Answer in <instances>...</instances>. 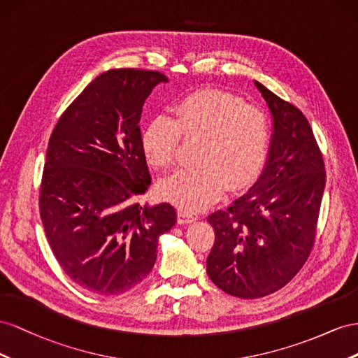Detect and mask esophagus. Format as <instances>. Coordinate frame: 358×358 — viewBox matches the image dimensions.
<instances>
[{"instance_id": "34e87169", "label": "esophagus", "mask_w": 358, "mask_h": 358, "mask_svg": "<svg viewBox=\"0 0 358 358\" xmlns=\"http://www.w3.org/2000/svg\"><path fill=\"white\" fill-rule=\"evenodd\" d=\"M196 220H198V216H195V214H192V213L185 211V210L178 211V223L185 224V223H193Z\"/></svg>"}]
</instances>
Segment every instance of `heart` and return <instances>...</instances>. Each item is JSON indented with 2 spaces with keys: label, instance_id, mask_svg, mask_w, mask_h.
Instances as JSON below:
<instances>
[{
  "label": "heart",
  "instance_id": "b5f03b06",
  "mask_svg": "<svg viewBox=\"0 0 358 358\" xmlns=\"http://www.w3.org/2000/svg\"><path fill=\"white\" fill-rule=\"evenodd\" d=\"M181 136L199 138L192 169L162 182V195L186 211H198L228 187L248 186L258 176L270 142L264 112L223 91H201L173 108V118L156 117L142 131V150L151 166L166 169L177 157Z\"/></svg>",
  "mask_w": 358,
  "mask_h": 358
}]
</instances>
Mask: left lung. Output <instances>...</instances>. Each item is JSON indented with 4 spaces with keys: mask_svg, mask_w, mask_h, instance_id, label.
Returning <instances> with one entry per match:
<instances>
[{
    "mask_svg": "<svg viewBox=\"0 0 358 358\" xmlns=\"http://www.w3.org/2000/svg\"><path fill=\"white\" fill-rule=\"evenodd\" d=\"M273 134L257 182L224 210L214 211V246L207 273L217 288L259 299L283 288L308 261L316 236L325 171L303 112L255 80Z\"/></svg>",
    "mask_w": 358,
    "mask_h": 358,
    "instance_id": "left-lung-1",
    "label": "left lung"
}]
</instances>
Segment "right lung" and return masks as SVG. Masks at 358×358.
I'll use <instances>...</instances> for the list:
<instances>
[{
  "label": "right lung",
  "mask_w": 358,
  "mask_h": 358,
  "mask_svg": "<svg viewBox=\"0 0 358 358\" xmlns=\"http://www.w3.org/2000/svg\"><path fill=\"white\" fill-rule=\"evenodd\" d=\"M160 71L112 69L59 117L40 186V217L61 268L80 288L117 295L144 280L177 222L171 203L142 206L151 185L139 120Z\"/></svg>",
  "instance_id": "obj_1"
}]
</instances>
